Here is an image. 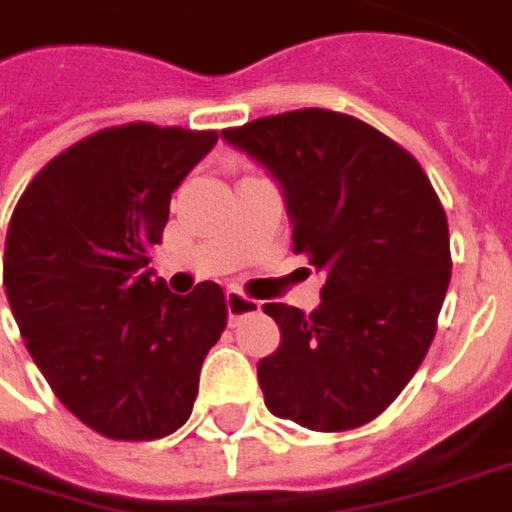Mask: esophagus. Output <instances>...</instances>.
<instances>
[{"label": "esophagus", "mask_w": 512, "mask_h": 512, "mask_svg": "<svg viewBox=\"0 0 512 512\" xmlns=\"http://www.w3.org/2000/svg\"><path fill=\"white\" fill-rule=\"evenodd\" d=\"M257 307H260V302L249 299L241 291H227V313H230V318L246 316V313H252Z\"/></svg>", "instance_id": "1"}]
</instances>
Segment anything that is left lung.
<instances>
[{
	"mask_svg": "<svg viewBox=\"0 0 512 512\" xmlns=\"http://www.w3.org/2000/svg\"><path fill=\"white\" fill-rule=\"evenodd\" d=\"M221 138L277 180L293 252L321 305L271 302L280 349L257 363L266 407L316 432L355 430L402 393L430 349L452 277L449 224L416 157L363 121L291 110Z\"/></svg>",
	"mask_w": 512,
	"mask_h": 512,
	"instance_id": "left-lung-1",
	"label": "left lung"
}]
</instances>
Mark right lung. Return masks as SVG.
I'll return each instance as SVG.
<instances>
[{
    "label": "right lung",
    "instance_id": "right-lung-1",
    "mask_svg": "<svg viewBox=\"0 0 512 512\" xmlns=\"http://www.w3.org/2000/svg\"><path fill=\"white\" fill-rule=\"evenodd\" d=\"M216 132L127 124L49 160L7 227L5 291L55 396L113 441H155L194 410L227 327L216 282L171 293L149 268L171 194Z\"/></svg>",
    "mask_w": 512,
    "mask_h": 512
}]
</instances>
